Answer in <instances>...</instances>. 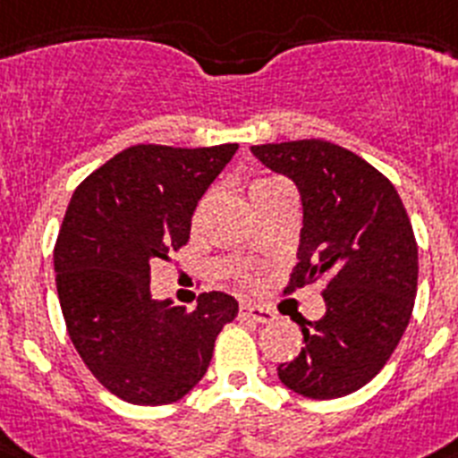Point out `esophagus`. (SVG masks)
<instances>
[{"label": "esophagus", "instance_id": "obj_1", "mask_svg": "<svg viewBox=\"0 0 458 458\" xmlns=\"http://www.w3.org/2000/svg\"><path fill=\"white\" fill-rule=\"evenodd\" d=\"M240 316L246 318V320H253V323H272L274 311L265 309V306H256V304H242L240 306Z\"/></svg>", "mask_w": 458, "mask_h": 458}]
</instances>
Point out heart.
<instances>
[{"label": "heart", "mask_w": 458, "mask_h": 458, "mask_svg": "<svg viewBox=\"0 0 458 458\" xmlns=\"http://www.w3.org/2000/svg\"><path fill=\"white\" fill-rule=\"evenodd\" d=\"M265 182H269V180H258L256 184H253V186H258V184H265ZM253 186H251V189H253Z\"/></svg>", "instance_id": "obj_1"}]
</instances>
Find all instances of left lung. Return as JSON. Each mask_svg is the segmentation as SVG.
<instances>
[{
	"label": "left lung",
	"instance_id": "left-lung-1",
	"mask_svg": "<svg viewBox=\"0 0 458 458\" xmlns=\"http://www.w3.org/2000/svg\"><path fill=\"white\" fill-rule=\"evenodd\" d=\"M253 157L295 182L304 209L300 262L285 293L323 281L325 316L300 323L304 348L278 380L309 399L352 394L377 376L411 323L417 242L394 184L327 140L253 145Z\"/></svg>",
	"mask_w": 458,
	"mask_h": 458
}]
</instances>
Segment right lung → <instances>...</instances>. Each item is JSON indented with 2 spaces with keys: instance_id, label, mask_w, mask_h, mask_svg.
<instances>
[{
  "instance_id": "obj_1",
  "label": "right lung",
  "mask_w": 458,
  "mask_h": 458,
  "mask_svg": "<svg viewBox=\"0 0 458 458\" xmlns=\"http://www.w3.org/2000/svg\"><path fill=\"white\" fill-rule=\"evenodd\" d=\"M237 147L133 145L71 198L55 244L64 323L87 369L122 401L165 405L189 394L240 311L218 290L193 311L149 293L152 265L189 242L198 200Z\"/></svg>"
}]
</instances>
